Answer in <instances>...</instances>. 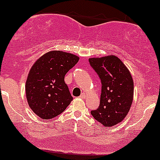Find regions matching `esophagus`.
I'll use <instances>...</instances> for the list:
<instances>
[{"label":"esophagus","instance_id":"esophagus-1","mask_svg":"<svg viewBox=\"0 0 160 160\" xmlns=\"http://www.w3.org/2000/svg\"><path fill=\"white\" fill-rule=\"evenodd\" d=\"M79 98H82V99H85V98H86V95H85V93H82V94L80 95V97H79Z\"/></svg>","mask_w":160,"mask_h":160}]
</instances>
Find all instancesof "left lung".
Instances as JSON below:
<instances>
[{
	"label": "left lung",
	"mask_w": 160,
	"mask_h": 160,
	"mask_svg": "<svg viewBox=\"0 0 160 160\" xmlns=\"http://www.w3.org/2000/svg\"><path fill=\"white\" fill-rule=\"evenodd\" d=\"M90 65L101 81L100 106L91 112L105 127L121 122L133 101L134 82L128 69L114 55L89 59Z\"/></svg>",
	"instance_id": "obj_1"
}]
</instances>
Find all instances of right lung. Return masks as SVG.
I'll list each match as a JSON object with an SVG mask.
<instances>
[{
	"mask_svg": "<svg viewBox=\"0 0 160 160\" xmlns=\"http://www.w3.org/2000/svg\"><path fill=\"white\" fill-rule=\"evenodd\" d=\"M79 60L70 53H46L32 66L26 83L28 106L38 116L50 119L62 113L72 100L64 77Z\"/></svg>",
	"mask_w": 160,
	"mask_h": 160,
	"instance_id": "add662e5",
	"label": "right lung"
}]
</instances>
